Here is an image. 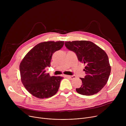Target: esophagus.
I'll use <instances>...</instances> for the list:
<instances>
[{
    "label": "esophagus",
    "instance_id": "obj_1",
    "mask_svg": "<svg viewBox=\"0 0 126 126\" xmlns=\"http://www.w3.org/2000/svg\"><path fill=\"white\" fill-rule=\"evenodd\" d=\"M65 77H67V78H70V79H75L76 78V76L75 75H73V76H69V75H65L64 76Z\"/></svg>",
    "mask_w": 126,
    "mask_h": 126
}]
</instances>
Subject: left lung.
<instances>
[{"label":"left lung","mask_w":126,"mask_h":126,"mask_svg":"<svg viewBox=\"0 0 126 126\" xmlns=\"http://www.w3.org/2000/svg\"><path fill=\"white\" fill-rule=\"evenodd\" d=\"M66 47L74 52L79 61L86 65L84 71L86 75L77 92L90 96L99 92L108 80L111 67L106 53L94 43L89 41H66Z\"/></svg>","instance_id":"obj_1"}]
</instances>
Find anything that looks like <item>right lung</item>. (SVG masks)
Wrapping results in <instances>:
<instances>
[{"label":"right lung","instance_id":"right-lung-1","mask_svg":"<svg viewBox=\"0 0 126 126\" xmlns=\"http://www.w3.org/2000/svg\"><path fill=\"white\" fill-rule=\"evenodd\" d=\"M64 42L40 43L30 50L20 63L19 70L22 84L33 96L48 98L58 91L61 76H50L45 69L50 66L53 54L63 46Z\"/></svg>","mask_w":126,"mask_h":126}]
</instances>
